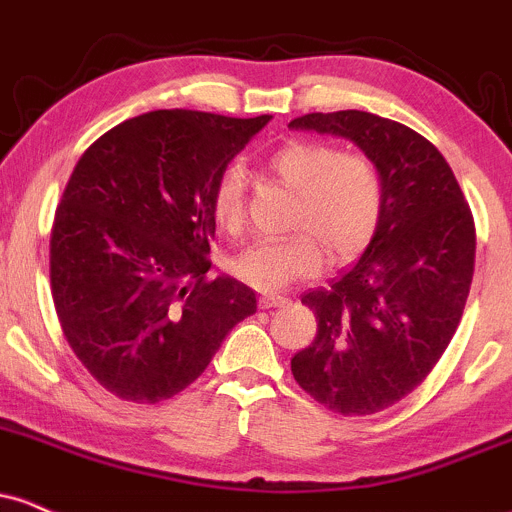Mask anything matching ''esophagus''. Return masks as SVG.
<instances>
[{"label": "esophagus", "instance_id": "esophagus-1", "mask_svg": "<svg viewBox=\"0 0 512 512\" xmlns=\"http://www.w3.org/2000/svg\"><path fill=\"white\" fill-rule=\"evenodd\" d=\"M289 302L287 297H280V294H265V297H260V309H272V307H285Z\"/></svg>", "mask_w": 512, "mask_h": 512}]
</instances>
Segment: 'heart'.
<instances>
[{
  "mask_svg": "<svg viewBox=\"0 0 512 512\" xmlns=\"http://www.w3.org/2000/svg\"><path fill=\"white\" fill-rule=\"evenodd\" d=\"M267 170L294 190L287 237H262L242 247L230 270L245 285L280 292L317 275L324 252L332 262L352 260L374 237L384 213V180L369 156L334 151L322 141H289L265 160ZM210 213L225 230L245 220V178L227 168L210 198Z\"/></svg>",
  "mask_w": 512,
  "mask_h": 512,
  "instance_id": "obj_1",
  "label": "heart"
}]
</instances>
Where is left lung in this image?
I'll return each instance as SVG.
<instances>
[{
	"label": "left lung",
	"mask_w": 512,
	"mask_h": 512,
	"mask_svg": "<svg viewBox=\"0 0 512 512\" xmlns=\"http://www.w3.org/2000/svg\"><path fill=\"white\" fill-rule=\"evenodd\" d=\"M289 128L347 138L384 180V213L364 255L329 289L302 294L317 337L292 356L314 401L344 416L376 414L411 394L456 334L476 262L471 208L446 158L404 123L337 111Z\"/></svg>",
	"instance_id": "1"
}]
</instances>
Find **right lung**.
<instances>
[{
  "label": "right lung",
  "mask_w": 512,
  "mask_h": 512,
  "mask_svg": "<svg viewBox=\"0 0 512 512\" xmlns=\"http://www.w3.org/2000/svg\"><path fill=\"white\" fill-rule=\"evenodd\" d=\"M270 116L151 111L86 148L51 227V297L64 337L98 384L158 404L193 384L255 292L208 280L210 198Z\"/></svg>",
  "instance_id": "add662e5"
}]
</instances>
